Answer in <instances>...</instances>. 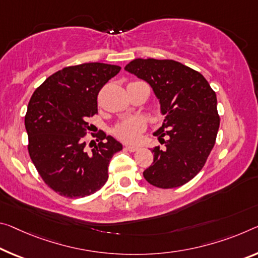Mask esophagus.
Here are the masks:
<instances>
[{"instance_id":"1","label":"esophagus","mask_w":258,"mask_h":258,"mask_svg":"<svg viewBox=\"0 0 258 258\" xmlns=\"http://www.w3.org/2000/svg\"><path fill=\"white\" fill-rule=\"evenodd\" d=\"M125 148H126V150L131 151V153H134V151L139 150V147L138 146H126Z\"/></svg>"}]
</instances>
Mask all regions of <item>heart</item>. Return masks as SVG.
Masks as SVG:
<instances>
[{"label":"heart","mask_w":258,"mask_h":258,"mask_svg":"<svg viewBox=\"0 0 258 258\" xmlns=\"http://www.w3.org/2000/svg\"><path fill=\"white\" fill-rule=\"evenodd\" d=\"M145 124L139 119H128L118 124L113 128V133L120 140L133 144L139 140L140 133L144 131Z\"/></svg>","instance_id":"1"}]
</instances>
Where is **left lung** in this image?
Segmentation results:
<instances>
[{"label": "left lung", "mask_w": 258, "mask_h": 258, "mask_svg": "<svg viewBox=\"0 0 258 258\" xmlns=\"http://www.w3.org/2000/svg\"><path fill=\"white\" fill-rule=\"evenodd\" d=\"M125 70L150 85L165 116L154 133L164 148L151 149L154 162L145 179L163 189L185 185L202 170L215 146L220 122L216 93L201 73L172 59L137 58Z\"/></svg>", "instance_id": "left-lung-1"}]
</instances>
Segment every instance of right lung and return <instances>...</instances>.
I'll return each instance as SVG.
<instances>
[{
    "mask_svg": "<svg viewBox=\"0 0 258 258\" xmlns=\"http://www.w3.org/2000/svg\"><path fill=\"white\" fill-rule=\"evenodd\" d=\"M120 71L118 65L84 63L48 77L32 95L25 116L28 153L48 187L65 198H84L108 180L110 159L120 142L102 133L87 153L84 137L97 113L101 88Z\"/></svg>",
    "mask_w": 258,
    "mask_h": 258,
    "instance_id": "add662e5",
    "label": "right lung"
}]
</instances>
